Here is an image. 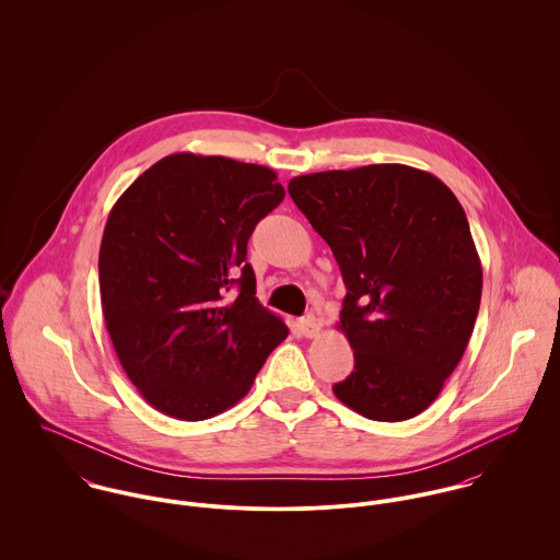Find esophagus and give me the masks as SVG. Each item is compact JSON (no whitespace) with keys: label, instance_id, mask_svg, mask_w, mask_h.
Returning a JSON list of instances; mask_svg holds the SVG:
<instances>
[{"label":"esophagus","instance_id":"esophagus-1","mask_svg":"<svg viewBox=\"0 0 560 560\" xmlns=\"http://www.w3.org/2000/svg\"><path fill=\"white\" fill-rule=\"evenodd\" d=\"M300 331L306 336V338H315V336H319L320 331V323L315 319L313 315H306V317H302L300 319Z\"/></svg>","mask_w":560,"mask_h":560}]
</instances>
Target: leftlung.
<instances>
[{
	"mask_svg": "<svg viewBox=\"0 0 560 560\" xmlns=\"http://www.w3.org/2000/svg\"><path fill=\"white\" fill-rule=\"evenodd\" d=\"M289 194L331 247L353 371L334 395L399 422L438 399L479 315L482 269L464 207L433 174L375 163L295 176Z\"/></svg>",
	"mask_w": 560,
	"mask_h": 560,
	"instance_id": "8db88e82",
	"label": "left lung"
}]
</instances>
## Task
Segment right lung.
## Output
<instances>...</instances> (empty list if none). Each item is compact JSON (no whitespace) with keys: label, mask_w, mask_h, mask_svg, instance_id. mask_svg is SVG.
Instances as JSON below:
<instances>
[{"label":"right lung","mask_w":560,"mask_h":560,"mask_svg":"<svg viewBox=\"0 0 560 560\" xmlns=\"http://www.w3.org/2000/svg\"><path fill=\"white\" fill-rule=\"evenodd\" d=\"M282 198L265 165L176 153L114 205L98 252L105 327L127 377L161 413L226 411L289 336L256 300L245 262L252 231Z\"/></svg>","instance_id":"add662e5"}]
</instances>
